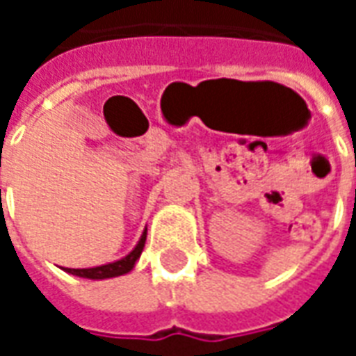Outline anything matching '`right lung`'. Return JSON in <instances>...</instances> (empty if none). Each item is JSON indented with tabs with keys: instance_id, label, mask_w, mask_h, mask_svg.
Here are the masks:
<instances>
[{
	"instance_id": "obj_1",
	"label": "right lung",
	"mask_w": 356,
	"mask_h": 356,
	"mask_svg": "<svg viewBox=\"0 0 356 356\" xmlns=\"http://www.w3.org/2000/svg\"><path fill=\"white\" fill-rule=\"evenodd\" d=\"M145 240H147V232H143L140 236L139 244L135 246L131 254L125 255L124 259L120 261L108 263V265H101V267H93V268H66L70 275L81 276V278H93V280H102V278H112V276H120L129 273L133 267H135V261L139 259L140 252L145 248Z\"/></svg>"
}]
</instances>
